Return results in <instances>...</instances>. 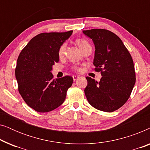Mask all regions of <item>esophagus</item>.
Wrapping results in <instances>:
<instances>
[{
    "instance_id": "1",
    "label": "esophagus",
    "mask_w": 150,
    "mask_h": 150,
    "mask_svg": "<svg viewBox=\"0 0 150 150\" xmlns=\"http://www.w3.org/2000/svg\"><path fill=\"white\" fill-rule=\"evenodd\" d=\"M79 76H78V75H74L73 76H72L74 81H75L77 79H79Z\"/></svg>"
}]
</instances>
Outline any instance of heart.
<instances>
[{"label": "heart", "instance_id": "b5f03b06", "mask_svg": "<svg viewBox=\"0 0 150 150\" xmlns=\"http://www.w3.org/2000/svg\"><path fill=\"white\" fill-rule=\"evenodd\" d=\"M76 42L77 45L79 46V48L81 49V50L83 51V52H84L85 50H87V48H91L89 43H88L85 40H84V39H77V40H76ZM65 49H66V45L65 44L61 45V46L60 47V48H59V57L63 56V54H65Z\"/></svg>", "mask_w": 150, "mask_h": 150}]
</instances>
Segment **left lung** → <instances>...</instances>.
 <instances>
[{
	"mask_svg": "<svg viewBox=\"0 0 150 150\" xmlns=\"http://www.w3.org/2000/svg\"><path fill=\"white\" fill-rule=\"evenodd\" d=\"M95 46L93 65L101 72L100 82L86 77L85 93L96 109L112 112L126 103L134 87V66L132 57L117 35L106 29L83 30Z\"/></svg>",
	"mask_w": 150,
	"mask_h": 150,
	"instance_id": "left-lung-1",
	"label": "left lung"
}]
</instances>
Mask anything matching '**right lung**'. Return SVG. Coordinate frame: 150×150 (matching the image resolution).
I'll list each match as a JSON object with an SVG mask.
<instances>
[{
  "mask_svg": "<svg viewBox=\"0 0 150 150\" xmlns=\"http://www.w3.org/2000/svg\"><path fill=\"white\" fill-rule=\"evenodd\" d=\"M72 32L39 34L19 54L15 71L18 91L27 105L36 111L49 112L61 106L72 85L71 76L54 80L51 73L59 61V48Z\"/></svg>",
  "mask_w": 150,
  "mask_h": 150,
  "instance_id": "right-lung-1",
  "label": "right lung"
}]
</instances>
